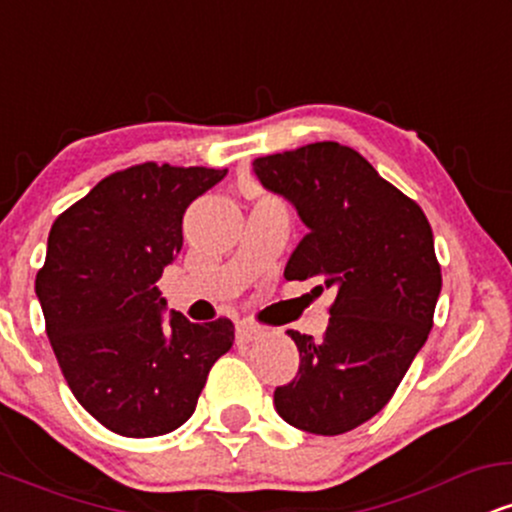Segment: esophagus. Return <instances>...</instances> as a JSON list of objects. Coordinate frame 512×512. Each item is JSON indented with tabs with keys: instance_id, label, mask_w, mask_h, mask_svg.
Returning a JSON list of instances; mask_svg holds the SVG:
<instances>
[{
	"instance_id": "obj_1",
	"label": "esophagus",
	"mask_w": 512,
	"mask_h": 512,
	"mask_svg": "<svg viewBox=\"0 0 512 512\" xmlns=\"http://www.w3.org/2000/svg\"><path fill=\"white\" fill-rule=\"evenodd\" d=\"M236 337H238V344H250L255 342L257 337H262V330L260 327L250 325V322H240L236 327Z\"/></svg>"
}]
</instances>
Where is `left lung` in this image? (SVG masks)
Listing matches in <instances>:
<instances>
[{
	"mask_svg": "<svg viewBox=\"0 0 512 512\" xmlns=\"http://www.w3.org/2000/svg\"><path fill=\"white\" fill-rule=\"evenodd\" d=\"M252 168L308 226L286 279H315L317 293H337L320 342L289 330L301 366L274 390V407L301 431L339 436L390 402L426 344L443 286L431 223L414 199L337 142L255 158Z\"/></svg>",
	"mask_w": 512,
	"mask_h": 512,
	"instance_id": "left-lung-1",
	"label": "left lung"
}]
</instances>
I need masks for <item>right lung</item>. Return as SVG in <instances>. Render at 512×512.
<instances>
[{"instance_id":"1","label":"right lung","mask_w":512,"mask_h":512,"mask_svg":"<svg viewBox=\"0 0 512 512\" xmlns=\"http://www.w3.org/2000/svg\"><path fill=\"white\" fill-rule=\"evenodd\" d=\"M226 170H117L52 223L35 293L69 390L105 428L154 438L185 424L233 322L163 320L156 281L182 248V216Z\"/></svg>"}]
</instances>
